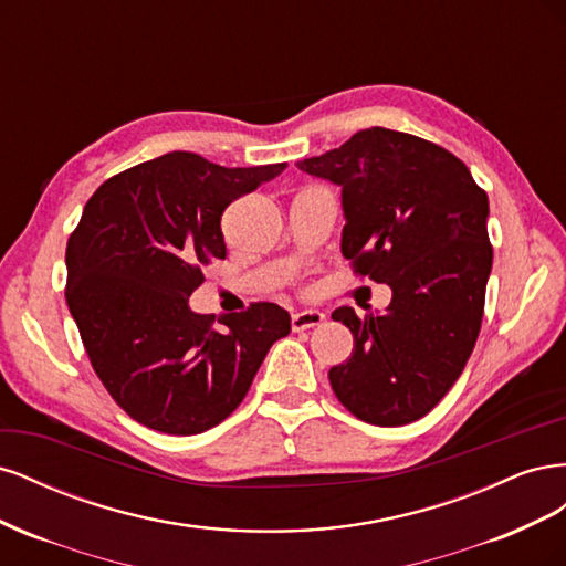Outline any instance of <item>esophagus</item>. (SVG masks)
<instances>
[{"instance_id": "34e87169", "label": "esophagus", "mask_w": 566, "mask_h": 566, "mask_svg": "<svg viewBox=\"0 0 566 566\" xmlns=\"http://www.w3.org/2000/svg\"><path fill=\"white\" fill-rule=\"evenodd\" d=\"M323 321H325L323 312H297L293 314V331L295 333L310 331V328H316V325H321Z\"/></svg>"}]
</instances>
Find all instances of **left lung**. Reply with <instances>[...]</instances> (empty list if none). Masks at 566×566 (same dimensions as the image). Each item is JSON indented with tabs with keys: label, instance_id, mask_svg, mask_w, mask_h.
Returning a JSON list of instances; mask_svg holds the SVG:
<instances>
[{
	"label": "left lung",
	"instance_id": "1",
	"mask_svg": "<svg viewBox=\"0 0 566 566\" xmlns=\"http://www.w3.org/2000/svg\"><path fill=\"white\" fill-rule=\"evenodd\" d=\"M342 186V254L391 287L382 316L333 312L354 335L331 387L358 420L408 424L447 397L482 328L493 262L489 198L468 165L420 136L370 127L297 163Z\"/></svg>",
	"mask_w": 566,
	"mask_h": 566
}]
</instances>
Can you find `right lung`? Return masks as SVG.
Segmentation results:
<instances>
[{"label":"right lung","mask_w":566,"mask_h":566,"mask_svg":"<svg viewBox=\"0 0 566 566\" xmlns=\"http://www.w3.org/2000/svg\"><path fill=\"white\" fill-rule=\"evenodd\" d=\"M287 165L221 167L175 150L101 184L67 238L65 302L94 373L129 418L191 437L241 406L290 333L279 304L214 321L188 297L224 260L221 214Z\"/></svg>","instance_id":"obj_1"}]
</instances>
